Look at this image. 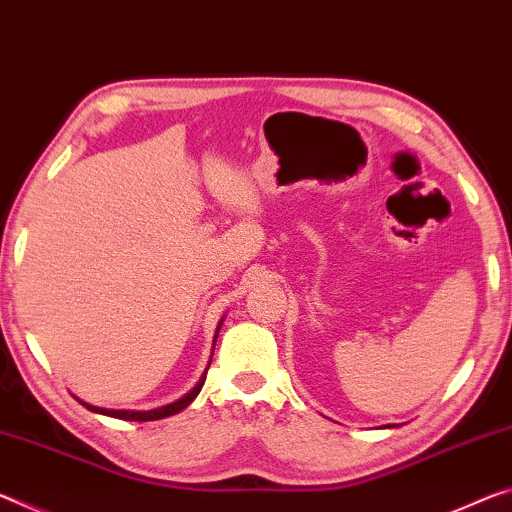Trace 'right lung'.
<instances>
[{
    "mask_svg": "<svg viewBox=\"0 0 512 512\" xmlns=\"http://www.w3.org/2000/svg\"><path fill=\"white\" fill-rule=\"evenodd\" d=\"M218 328H221V326H218ZM216 337H218V332H216ZM216 337H214V342H216ZM202 385H205V376H202L198 380V385L193 387L189 394H184L182 399H177L175 403L161 405V408H154V410H107V408H97V405L81 401V399H77V396H75V399L81 405H84V408H88L91 412H97V415H107V417H116V419H125V421H154V419H164V417H170V415H177V412H182L186 405H189L200 394Z\"/></svg>",
    "mask_w": 512,
    "mask_h": 512,
    "instance_id": "obj_1",
    "label": "right lung"
}]
</instances>
